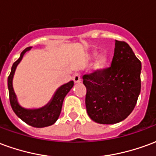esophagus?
I'll use <instances>...</instances> for the list:
<instances>
[{"instance_id": "esophagus-1", "label": "esophagus", "mask_w": 156, "mask_h": 156, "mask_svg": "<svg viewBox=\"0 0 156 156\" xmlns=\"http://www.w3.org/2000/svg\"><path fill=\"white\" fill-rule=\"evenodd\" d=\"M73 80L74 81V83H80L82 80L81 78V76H80V74L79 73H75L74 75H73Z\"/></svg>"}]
</instances>
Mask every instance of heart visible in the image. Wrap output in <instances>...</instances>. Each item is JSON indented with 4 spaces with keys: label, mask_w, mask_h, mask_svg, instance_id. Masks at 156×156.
Wrapping results in <instances>:
<instances>
[{
    "label": "heart",
    "mask_w": 156,
    "mask_h": 156,
    "mask_svg": "<svg viewBox=\"0 0 156 156\" xmlns=\"http://www.w3.org/2000/svg\"><path fill=\"white\" fill-rule=\"evenodd\" d=\"M98 55V51H94L91 53L92 57H95ZM108 62V55L105 54V53H101L98 56V58H96V61L94 65V69H102L104 68L107 65Z\"/></svg>",
    "instance_id": "obj_1"
}]
</instances>
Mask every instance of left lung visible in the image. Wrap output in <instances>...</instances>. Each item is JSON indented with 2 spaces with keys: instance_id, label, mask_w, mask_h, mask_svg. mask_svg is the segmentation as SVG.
Returning <instances> with one entry per match:
<instances>
[{
  "instance_id": "left-lung-1",
  "label": "left lung",
  "mask_w": 156,
  "mask_h": 156,
  "mask_svg": "<svg viewBox=\"0 0 156 156\" xmlns=\"http://www.w3.org/2000/svg\"><path fill=\"white\" fill-rule=\"evenodd\" d=\"M141 62L132 48L115 40L111 67L83 77L87 93L85 105L92 120L119 123L130 115L140 93Z\"/></svg>"
}]
</instances>
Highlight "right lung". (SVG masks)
I'll return each mask as SVG.
<instances>
[{"label": "right lung", "instance_id": "right-lung-1", "mask_svg": "<svg viewBox=\"0 0 156 156\" xmlns=\"http://www.w3.org/2000/svg\"><path fill=\"white\" fill-rule=\"evenodd\" d=\"M31 48L32 47L27 48L25 50H23L21 53L20 58L12 65V71L9 75L8 79H7L9 98H10V104H11L13 111L22 121H24L26 124H29L32 127L43 128L50 126L58 120L60 113H61L63 99L67 94L70 91V89L73 87V81H70L68 83L61 86L56 91L51 101L47 105H45L44 107L41 108H37V109H27V108H22L18 104L15 92L13 90L12 79H13V76L15 73L16 66L21 62L24 54L27 51H29Z\"/></svg>", "mask_w": 156, "mask_h": 156}]
</instances>
